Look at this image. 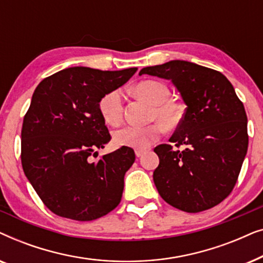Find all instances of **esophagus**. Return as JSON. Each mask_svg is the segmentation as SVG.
I'll return each instance as SVG.
<instances>
[{"mask_svg": "<svg viewBox=\"0 0 263 263\" xmlns=\"http://www.w3.org/2000/svg\"><path fill=\"white\" fill-rule=\"evenodd\" d=\"M146 153V149H143V148H136L135 149V154H136V157H142L143 154Z\"/></svg>", "mask_w": 263, "mask_h": 263, "instance_id": "34e87169", "label": "esophagus"}]
</instances>
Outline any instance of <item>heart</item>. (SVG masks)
I'll use <instances>...</instances> for the list:
<instances>
[{
	"label": "heart",
	"instance_id": "heart-1",
	"mask_svg": "<svg viewBox=\"0 0 263 263\" xmlns=\"http://www.w3.org/2000/svg\"><path fill=\"white\" fill-rule=\"evenodd\" d=\"M135 93L152 106L149 118L159 121L165 128L174 129L182 122L183 111L174 100L170 99L171 91L163 81L143 80L135 86ZM99 110L104 121L110 125H116L123 118L124 102L120 89L107 92L99 102ZM152 123L146 127L124 125L114 133V141L118 146L145 148L157 141L163 134V126Z\"/></svg>",
	"mask_w": 263,
	"mask_h": 263
}]
</instances>
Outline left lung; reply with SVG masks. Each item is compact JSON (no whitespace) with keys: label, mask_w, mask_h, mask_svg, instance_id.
<instances>
[{"label":"left lung","mask_w":263,"mask_h":263,"mask_svg":"<svg viewBox=\"0 0 263 263\" xmlns=\"http://www.w3.org/2000/svg\"><path fill=\"white\" fill-rule=\"evenodd\" d=\"M148 74L171 80L186 109L171 136L154 152L158 193L172 207L197 213L217 206L231 194L248 149V118L243 103L225 75L186 61L146 67ZM185 145L184 150L179 147Z\"/></svg>","instance_id":"8db88e82"}]
</instances>
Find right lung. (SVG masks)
<instances>
[{
	"label": "right lung",
	"instance_id": "right-lung-1",
	"mask_svg": "<svg viewBox=\"0 0 263 263\" xmlns=\"http://www.w3.org/2000/svg\"><path fill=\"white\" fill-rule=\"evenodd\" d=\"M138 68H67L45 78L32 96L21 129V164L43 203L60 217L89 221L121 202L134 149L122 146L92 161L111 136L99 102Z\"/></svg>",
	"mask_w": 263,
	"mask_h": 263
}]
</instances>
